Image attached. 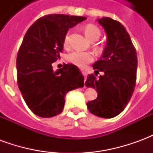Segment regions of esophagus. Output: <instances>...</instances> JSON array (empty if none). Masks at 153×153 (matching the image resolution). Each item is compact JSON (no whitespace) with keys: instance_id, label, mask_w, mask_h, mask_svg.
Wrapping results in <instances>:
<instances>
[{"instance_id":"esophagus-1","label":"esophagus","mask_w":153,"mask_h":153,"mask_svg":"<svg viewBox=\"0 0 153 153\" xmlns=\"http://www.w3.org/2000/svg\"><path fill=\"white\" fill-rule=\"evenodd\" d=\"M82 74H83V77H84V79H86V78H87V73H86V72L83 71V72H82Z\"/></svg>"}]
</instances>
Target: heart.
I'll use <instances>...</instances> for the list:
<instances>
[{"label": "heart", "mask_w": 153, "mask_h": 153, "mask_svg": "<svg viewBox=\"0 0 153 153\" xmlns=\"http://www.w3.org/2000/svg\"><path fill=\"white\" fill-rule=\"evenodd\" d=\"M84 33H85L87 38L90 41L97 40L101 36V32H100L99 28L93 25H87L84 28ZM69 42H70V34L67 33L64 38V43L65 46H67L69 44ZM67 60H69L70 63L75 65L79 68H84V67H86L88 64L91 63L94 60V56L91 52H83V51H74L68 55Z\"/></svg>", "instance_id": "heart-1"}]
</instances>
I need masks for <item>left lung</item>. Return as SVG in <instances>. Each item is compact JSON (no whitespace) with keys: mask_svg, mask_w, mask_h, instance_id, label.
Wrapping results in <instances>:
<instances>
[{"mask_svg":"<svg viewBox=\"0 0 153 153\" xmlns=\"http://www.w3.org/2000/svg\"><path fill=\"white\" fill-rule=\"evenodd\" d=\"M97 22L106 32L107 40L101 60L93 67L103 75L98 79L94 74L87 77L86 87L97 92V99L88 102L87 106L98 117L113 118L124 111L134 91L138 58L124 25L109 17L97 19Z\"/></svg>","mask_w":153,"mask_h":153,"instance_id":"8db88e82","label":"left lung"}]
</instances>
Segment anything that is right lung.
<instances>
[{
	"label": "right lung",
	"mask_w": 153,
	"mask_h": 153,
	"mask_svg": "<svg viewBox=\"0 0 153 153\" xmlns=\"http://www.w3.org/2000/svg\"><path fill=\"white\" fill-rule=\"evenodd\" d=\"M86 19L45 15L26 33L17 56V79L25 102L35 115L43 118L59 115L66 93L84 86V78L76 65L65 64L54 71L52 63L60 58L68 30Z\"/></svg>",
	"instance_id": "obj_1"
}]
</instances>
